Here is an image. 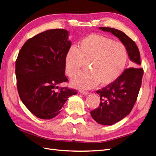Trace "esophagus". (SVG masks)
<instances>
[{"mask_svg": "<svg viewBox=\"0 0 156 156\" xmlns=\"http://www.w3.org/2000/svg\"><path fill=\"white\" fill-rule=\"evenodd\" d=\"M79 92H80V94H83V95H84V96H87L88 94H89V93H88V92L84 91V90H80V91H79Z\"/></svg>", "mask_w": 156, "mask_h": 156, "instance_id": "34e87169", "label": "esophagus"}]
</instances>
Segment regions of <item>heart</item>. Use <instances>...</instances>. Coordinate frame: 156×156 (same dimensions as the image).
I'll use <instances>...</instances> for the list:
<instances>
[{"instance_id": "1", "label": "heart", "mask_w": 156, "mask_h": 156, "mask_svg": "<svg viewBox=\"0 0 156 156\" xmlns=\"http://www.w3.org/2000/svg\"><path fill=\"white\" fill-rule=\"evenodd\" d=\"M127 60V51L123 43L103 35L90 34L81 40L78 48L72 47L68 50L66 72L72 77L87 65L89 69L72 79L73 85L79 88H91L98 83L107 86L120 77Z\"/></svg>"}]
</instances>
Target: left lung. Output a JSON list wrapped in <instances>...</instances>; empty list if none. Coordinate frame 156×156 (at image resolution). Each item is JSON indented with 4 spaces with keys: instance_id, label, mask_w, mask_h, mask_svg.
Segmentation results:
<instances>
[{
    "instance_id": "obj_1",
    "label": "left lung",
    "mask_w": 156,
    "mask_h": 156,
    "mask_svg": "<svg viewBox=\"0 0 156 156\" xmlns=\"http://www.w3.org/2000/svg\"><path fill=\"white\" fill-rule=\"evenodd\" d=\"M99 29L111 32L125 45L134 67L125 69L116 81L96 92L101 101L98 108L90 112L91 116L98 124L111 126L130 113L138 96L144 72L143 68H135L140 67V57L134 41L123 32L113 28L99 27Z\"/></svg>"
}]
</instances>
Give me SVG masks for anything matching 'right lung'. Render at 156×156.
<instances>
[{
    "label": "right lung",
    "instance_id": "1",
    "mask_svg": "<svg viewBox=\"0 0 156 156\" xmlns=\"http://www.w3.org/2000/svg\"><path fill=\"white\" fill-rule=\"evenodd\" d=\"M65 29L48 30L28 40L16 62L21 101L33 115L49 120L58 115L71 96L77 92L58 84L68 81L66 56L72 42Z\"/></svg>",
    "mask_w": 156,
    "mask_h": 156
}]
</instances>
